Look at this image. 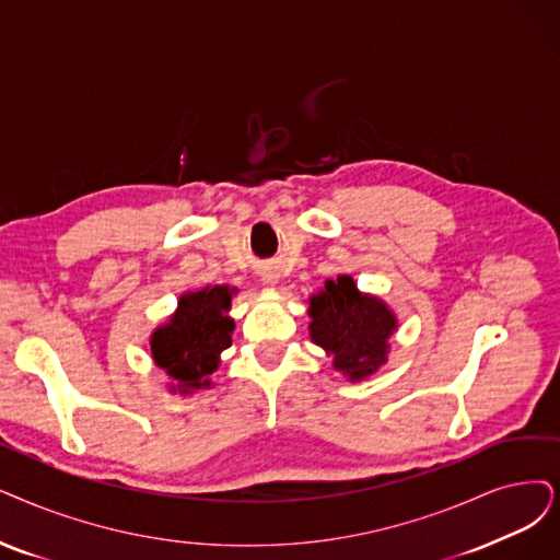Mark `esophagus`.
<instances>
[{"instance_id": "obj_1", "label": "esophagus", "mask_w": 560, "mask_h": 560, "mask_svg": "<svg viewBox=\"0 0 560 560\" xmlns=\"http://www.w3.org/2000/svg\"><path fill=\"white\" fill-rule=\"evenodd\" d=\"M278 271H276V268H264V271H261V280H264V284H276L278 282Z\"/></svg>"}]
</instances>
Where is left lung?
<instances>
[{
	"instance_id": "left-lung-1",
	"label": "left lung",
	"mask_w": 560,
	"mask_h": 560,
	"mask_svg": "<svg viewBox=\"0 0 560 560\" xmlns=\"http://www.w3.org/2000/svg\"><path fill=\"white\" fill-rule=\"evenodd\" d=\"M307 303L310 340L332 358V368L347 382H363L388 363L397 317L386 301L363 294L351 276H338Z\"/></svg>"
}]
</instances>
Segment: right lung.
Returning a JSON list of instances; mask_svg holds the SVG:
<instances>
[{"mask_svg": "<svg viewBox=\"0 0 560 560\" xmlns=\"http://www.w3.org/2000/svg\"><path fill=\"white\" fill-rule=\"evenodd\" d=\"M234 294L238 289L230 284L184 292L170 319L151 332V358L167 374L170 393L192 395L213 386L211 374L220 365V353L232 345Z\"/></svg>", "mask_w": 560, "mask_h": 560, "instance_id": "obj_1", "label": "right lung"}]
</instances>
